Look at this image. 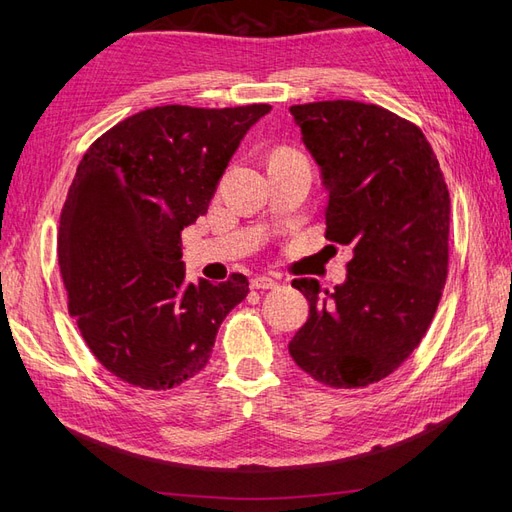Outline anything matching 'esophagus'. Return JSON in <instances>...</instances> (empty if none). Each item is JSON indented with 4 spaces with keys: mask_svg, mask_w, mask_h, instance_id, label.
<instances>
[{
    "mask_svg": "<svg viewBox=\"0 0 512 512\" xmlns=\"http://www.w3.org/2000/svg\"><path fill=\"white\" fill-rule=\"evenodd\" d=\"M250 286H253L255 290H273V288H277V281L268 275H259L250 281Z\"/></svg>",
    "mask_w": 512,
    "mask_h": 512,
    "instance_id": "1",
    "label": "esophagus"
}]
</instances>
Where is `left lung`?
<instances>
[{
  "instance_id": "8db88e82",
  "label": "left lung",
  "mask_w": 512,
  "mask_h": 512,
  "mask_svg": "<svg viewBox=\"0 0 512 512\" xmlns=\"http://www.w3.org/2000/svg\"><path fill=\"white\" fill-rule=\"evenodd\" d=\"M303 145L328 189L325 237L352 244L345 284L292 286L310 303L288 352L334 389L394 374L427 334L449 268L451 200L440 162L418 125L380 105H292Z\"/></svg>"
}]
</instances>
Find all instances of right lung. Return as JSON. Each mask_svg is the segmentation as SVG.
<instances>
[{
    "instance_id": "right-lung-1",
    "label": "right lung",
    "mask_w": 512,
    "mask_h": 512,
    "mask_svg": "<svg viewBox=\"0 0 512 512\" xmlns=\"http://www.w3.org/2000/svg\"><path fill=\"white\" fill-rule=\"evenodd\" d=\"M270 105H162L96 138L59 222L68 310L99 363L140 389L202 372L248 279L184 281V226L209 211L228 160Z\"/></svg>"
}]
</instances>
